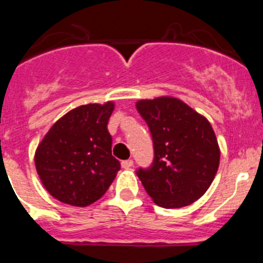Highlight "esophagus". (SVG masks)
I'll return each instance as SVG.
<instances>
[{
    "label": "esophagus",
    "mask_w": 263,
    "mask_h": 263,
    "mask_svg": "<svg viewBox=\"0 0 263 263\" xmlns=\"http://www.w3.org/2000/svg\"><path fill=\"white\" fill-rule=\"evenodd\" d=\"M132 165H134V161H132L131 159H128V160H123V161H122V168L129 169V168H132Z\"/></svg>",
    "instance_id": "34e87169"
}]
</instances>
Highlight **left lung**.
<instances>
[{
    "instance_id": "left-lung-1",
    "label": "left lung",
    "mask_w": 263,
    "mask_h": 263,
    "mask_svg": "<svg viewBox=\"0 0 263 263\" xmlns=\"http://www.w3.org/2000/svg\"><path fill=\"white\" fill-rule=\"evenodd\" d=\"M136 108L153 136L154 158L137 177L158 206L179 209L197 201L213 183L220 147L206 117L178 98L141 99Z\"/></svg>"
}]
</instances>
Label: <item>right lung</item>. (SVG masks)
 <instances>
[{"mask_svg": "<svg viewBox=\"0 0 263 263\" xmlns=\"http://www.w3.org/2000/svg\"><path fill=\"white\" fill-rule=\"evenodd\" d=\"M113 110V102L73 108L39 142L34 155L36 173L55 200L85 208L99 200L115 181L121 164L112 155L107 128Z\"/></svg>", "mask_w": 263, "mask_h": 263, "instance_id": "right-lung-1", "label": "right lung"}]
</instances>
